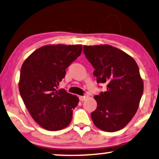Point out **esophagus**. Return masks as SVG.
Instances as JSON below:
<instances>
[{
	"label": "esophagus",
	"instance_id": "esophagus-1",
	"mask_svg": "<svg viewBox=\"0 0 159 159\" xmlns=\"http://www.w3.org/2000/svg\"><path fill=\"white\" fill-rule=\"evenodd\" d=\"M89 97V95L87 94H85L84 95V96H80L79 97V99L80 100H81V102H83V101H84V100H86V99H87Z\"/></svg>",
	"mask_w": 159,
	"mask_h": 159
}]
</instances>
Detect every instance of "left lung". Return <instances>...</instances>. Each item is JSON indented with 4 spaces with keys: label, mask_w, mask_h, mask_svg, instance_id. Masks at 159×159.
<instances>
[{
    "label": "left lung",
    "mask_w": 159,
    "mask_h": 159,
    "mask_svg": "<svg viewBox=\"0 0 159 159\" xmlns=\"http://www.w3.org/2000/svg\"><path fill=\"white\" fill-rule=\"evenodd\" d=\"M84 53L94 68L97 83L107 84L106 92L94 96L97 107L91 113L93 123L105 132L120 130L134 117L143 93L138 65L112 46H84Z\"/></svg>",
    "instance_id": "8db88e82"
}]
</instances>
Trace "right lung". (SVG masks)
I'll return each mask as SVG.
<instances>
[{
    "label": "right lung",
    "mask_w": 159,
    "mask_h": 159,
    "mask_svg": "<svg viewBox=\"0 0 159 159\" xmlns=\"http://www.w3.org/2000/svg\"><path fill=\"white\" fill-rule=\"evenodd\" d=\"M81 45H48L33 52L22 65L19 89L32 118L41 127L57 131L67 126L79 99L57 89L67 67L80 56Z\"/></svg>",
    "instance_id": "obj_1"
}]
</instances>
